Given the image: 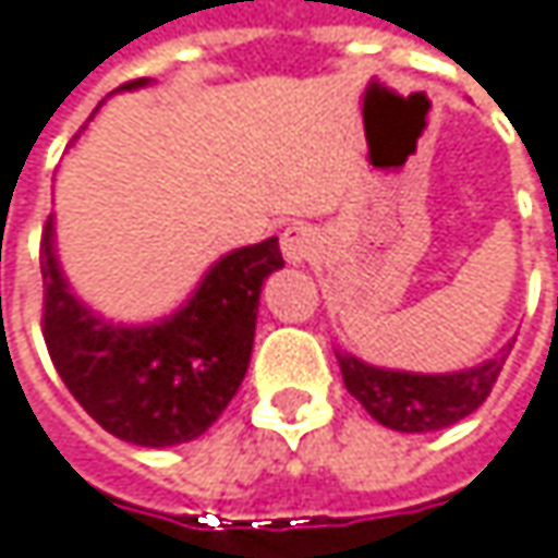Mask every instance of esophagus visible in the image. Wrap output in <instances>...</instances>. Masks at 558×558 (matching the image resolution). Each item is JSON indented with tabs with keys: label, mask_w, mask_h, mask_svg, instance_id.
<instances>
[{
	"label": "esophagus",
	"mask_w": 558,
	"mask_h": 558,
	"mask_svg": "<svg viewBox=\"0 0 558 558\" xmlns=\"http://www.w3.org/2000/svg\"><path fill=\"white\" fill-rule=\"evenodd\" d=\"M316 248H319V235L313 227L296 223L280 232V252L290 265H306L316 255Z\"/></svg>",
	"instance_id": "esophagus-1"
}]
</instances>
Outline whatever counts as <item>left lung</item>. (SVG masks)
Here are the masks:
<instances>
[{
	"label": "left lung",
	"instance_id": "left-lung-1",
	"mask_svg": "<svg viewBox=\"0 0 558 558\" xmlns=\"http://www.w3.org/2000/svg\"><path fill=\"white\" fill-rule=\"evenodd\" d=\"M511 344H505L495 357L482 361L470 371L453 374H412L374 367L348 351H335L348 392L386 428L405 434H425L457 425L473 415L498 380Z\"/></svg>",
	"mask_w": 558,
	"mask_h": 558
}]
</instances>
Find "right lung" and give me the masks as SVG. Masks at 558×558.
Segmentation results:
<instances>
[{"label":"right lung","mask_w":558,"mask_h":558,"mask_svg":"<svg viewBox=\"0 0 558 558\" xmlns=\"http://www.w3.org/2000/svg\"><path fill=\"white\" fill-rule=\"evenodd\" d=\"M133 78L118 92L146 88ZM283 268L278 239L242 245L207 268L172 316L124 326L73 293L57 258L53 217L40 242L44 341L76 402L114 437L175 447L210 428L248 371L258 296Z\"/></svg>","instance_id":"add662e5"}]
</instances>
